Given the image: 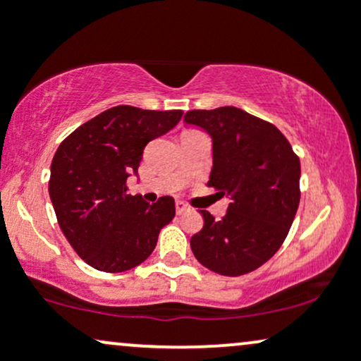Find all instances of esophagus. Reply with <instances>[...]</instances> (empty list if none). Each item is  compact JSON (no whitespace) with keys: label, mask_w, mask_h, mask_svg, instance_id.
Wrapping results in <instances>:
<instances>
[{"label":"esophagus","mask_w":361,"mask_h":361,"mask_svg":"<svg viewBox=\"0 0 361 361\" xmlns=\"http://www.w3.org/2000/svg\"><path fill=\"white\" fill-rule=\"evenodd\" d=\"M175 207H176V214H178V215L185 214V212H186V210H190V209H188V205H186V204H185V202H180V200H178V202H176V204H175Z\"/></svg>","instance_id":"34e87169"}]
</instances>
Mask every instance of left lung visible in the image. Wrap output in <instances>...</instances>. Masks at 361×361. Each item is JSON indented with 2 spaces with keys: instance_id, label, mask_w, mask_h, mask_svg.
Listing matches in <instances>:
<instances>
[{
  "instance_id": "left-lung-1",
  "label": "left lung",
  "mask_w": 361,
  "mask_h": 361,
  "mask_svg": "<svg viewBox=\"0 0 361 361\" xmlns=\"http://www.w3.org/2000/svg\"><path fill=\"white\" fill-rule=\"evenodd\" d=\"M186 123L214 140L209 186L229 195L221 221L202 210L204 227L190 239L195 258L219 275L255 271L280 250L300 202V159L273 123L235 106L190 110Z\"/></svg>"
}]
</instances>
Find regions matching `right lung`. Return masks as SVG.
Segmentation results:
<instances>
[{
  "label": "right lung",
  "instance_id": "right-lung-1",
  "mask_svg": "<svg viewBox=\"0 0 361 361\" xmlns=\"http://www.w3.org/2000/svg\"><path fill=\"white\" fill-rule=\"evenodd\" d=\"M181 110L118 105L71 132L51 164L49 195L57 222L78 256L106 273L135 268L154 251L159 231L175 217V198L149 205L127 193L144 147L180 122Z\"/></svg>",
  "mask_w": 361,
  "mask_h": 361
}]
</instances>
